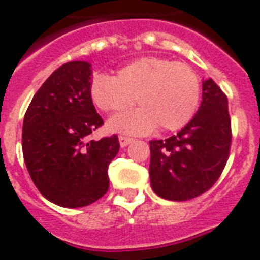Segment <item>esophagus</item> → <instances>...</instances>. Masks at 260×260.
<instances>
[{
  "instance_id": "1",
  "label": "esophagus",
  "mask_w": 260,
  "mask_h": 260,
  "mask_svg": "<svg viewBox=\"0 0 260 260\" xmlns=\"http://www.w3.org/2000/svg\"><path fill=\"white\" fill-rule=\"evenodd\" d=\"M118 142H120V146L121 147H126L128 144L134 142V139L126 138V136H118Z\"/></svg>"
}]
</instances>
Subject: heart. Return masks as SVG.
Here are the masks:
<instances>
[{"instance_id":"b5f03b06","label":"heart","mask_w":260,"mask_h":260,"mask_svg":"<svg viewBox=\"0 0 260 260\" xmlns=\"http://www.w3.org/2000/svg\"><path fill=\"white\" fill-rule=\"evenodd\" d=\"M89 94L94 105L106 113L122 112L134 101L140 106L110 118L108 128L113 132L142 135L155 126L170 132L194 117L201 100V81L189 64L144 56L121 67L114 77L94 75Z\"/></svg>"}]
</instances>
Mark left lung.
<instances>
[{
	"label": "left lung",
	"mask_w": 260,
	"mask_h": 260,
	"mask_svg": "<svg viewBox=\"0 0 260 260\" xmlns=\"http://www.w3.org/2000/svg\"><path fill=\"white\" fill-rule=\"evenodd\" d=\"M228 98L213 79L202 81V101L177 135L151 140V187L159 197L187 201L216 183L230 156Z\"/></svg>",
	"instance_id": "8db88e82"
}]
</instances>
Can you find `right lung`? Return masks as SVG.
<instances>
[{
	"instance_id": "right-lung-1",
	"label": "right lung",
	"mask_w": 260,
	"mask_h": 260,
	"mask_svg": "<svg viewBox=\"0 0 260 260\" xmlns=\"http://www.w3.org/2000/svg\"><path fill=\"white\" fill-rule=\"evenodd\" d=\"M91 64L64 63L32 98L22 124V154L35 186L63 208L93 204L109 189L108 167L120 150L116 135L86 142L104 124L90 98Z\"/></svg>"
}]
</instances>
